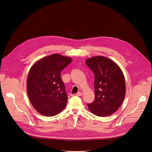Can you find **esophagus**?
<instances>
[{
  "label": "esophagus",
  "mask_w": 152,
  "mask_h": 152,
  "mask_svg": "<svg viewBox=\"0 0 152 152\" xmlns=\"http://www.w3.org/2000/svg\"><path fill=\"white\" fill-rule=\"evenodd\" d=\"M76 96H82V92H78L77 94H76Z\"/></svg>",
  "instance_id": "1"
}]
</instances>
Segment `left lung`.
Masks as SVG:
<instances>
[{
    "label": "left lung",
    "mask_w": 152,
    "mask_h": 152,
    "mask_svg": "<svg viewBox=\"0 0 152 152\" xmlns=\"http://www.w3.org/2000/svg\"><path fill=\"white\" fill-rule=\"evenodd\" d=\"M86 63L95 76V100L88 104L89 110L99 117L110 115L120 108L125 96L124 74L118 64L105 56L89 58Z\"/></svg>",
    "instance_id": "obj_1"
}]
</instances>
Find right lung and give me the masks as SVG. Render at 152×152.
Here are the masks:
<instances>
[{"mask_svg":"<svg viewBox=\"0 0 152 152\" xmlns=\"http://www.w3.org/2000/svg\"><path fill=\"white\" fill-rule=\"evenodd\" d=\"M72 58L54 53L34 63L28 74L27 92L33 108L45 116H53L66 107L67 96L61 71Z\"/></svg>","mask_w":152,"mask_h":152,"instance_id":"1","label":"right lung"}]
</instances>
